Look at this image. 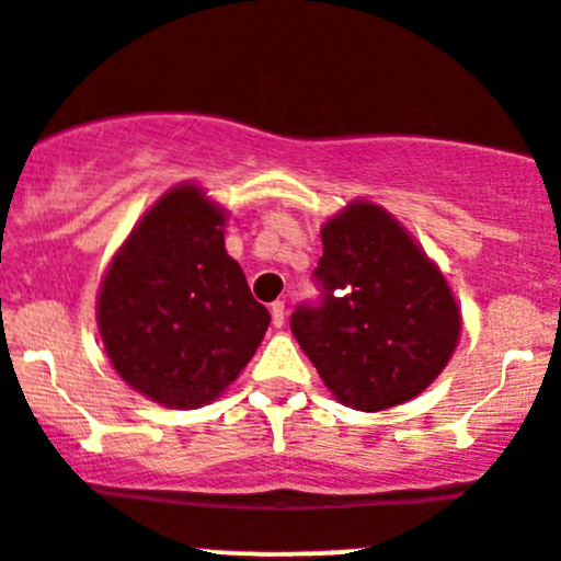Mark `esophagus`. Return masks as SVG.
Listing matches in <instances>:
<instances>
[{
  "label": "esophagus",
  "instance_id": "esophagus-1",
  "mask_svg": "<svg viewBox=\"0 0 561 561\" xmlns=\"http://www.w3.org/2000/svg\"><path fill=\"white\" fill-rule=\"evenodd\" d=\"M271 321H274L276 329L285 327V301H274L271 305Z\"/></svg>",
  "mask_w": 561,
  "mask_h": 561
}]
</instances>
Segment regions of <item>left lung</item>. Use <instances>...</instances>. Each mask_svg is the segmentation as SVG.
<instances>
[{
  "label": "left lung",
  "instance_id": "1",
  "mask_svg": "<svg viewBox=\"0 0 561 561\" xmlns=\"http://www.w3.org/2000/svg\"><path fill=\"white\" fill-rule=\"evenodd\" d=\"M321 301L290 329L345 407L390 410L426 390L457 348V298L412 234L379 204L352 202L321 229Z\"/></svg>",
  "mask_w": 561,
  "mask_h": 561
}]
</instances>
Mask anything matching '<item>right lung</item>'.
<instances>
[{"label":"right lung","instance_id":"obj_1","mask_svg":"<svg viewBox=\"0 0 561 561\" xmlns=\"http://www.w3.org/2000/svg\"><path fill=\"white\" fill-rule=\"evenodd\" d=\"M224 227L227 213L202 187H171L129 232L99 290V334L115 374L171 410L216 401L271 323L224 249Z\"/></svg>","mask_w":561,"mask_h":561}]
</instances>
